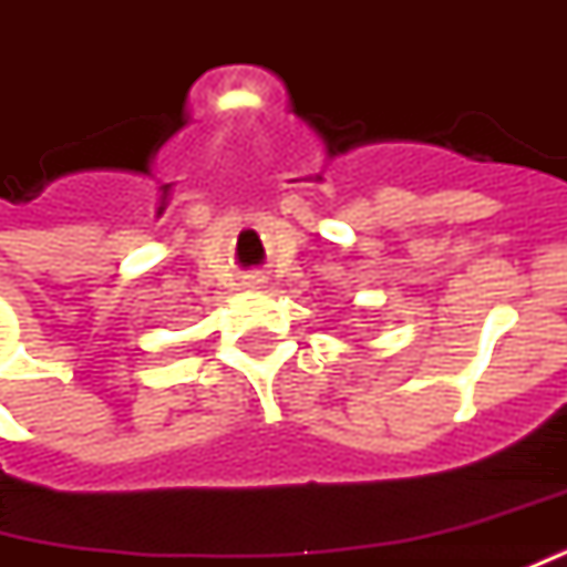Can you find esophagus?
Wrapping results in <instances>:
<instances>
[{
	"instance_id": "esophagus-1",
	"label": "esophagus",
	"mask_w": 567,
	"mask_h": 567,
	"mask_svg": "<svg viewBox=\"0 0 567 567\" xmlns=\"http://www.w3.org/2000/svg\"><path fill=\"white\" fill-rule=\"evenodd\" d=\"M260 285H264V276H260V272H248V276H245V288H260Z\"/></svg>"
}]
</instances>
